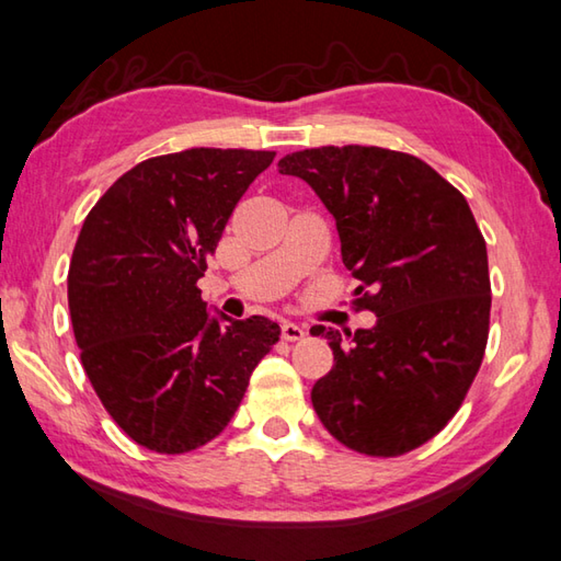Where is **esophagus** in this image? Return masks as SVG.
<instances>
[{
  "mask_svg": "<svg viewBox=\"0 0 561 561\" xmlns=\"http://www.w3.org/2000/svg\"><path fill=\"white\" fill-rule=\"evenodd\" d=\"M304 335H306V331H304L301 325L289 323V321L282 323V337L289 340V343H296V340H304Z\"/></svg>",
  "mask_w": 561,
  "mask_h": 561,
  "instance_id": "1",
  "label": "esophagus"
}]
</instances>
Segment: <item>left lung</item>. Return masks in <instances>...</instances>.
I'll return each instance as SVG.
<instances>
[{
  "label": "left lung",
  "instance_id": "obj_1",
  "mask_svg": "<svg viewBox=\"0 0 561 561\" xmlns=\"http://www.w3.org/2000/svg\"><path fill=\"white\" fill-rule=\"evenodd\" d=\"M333 214L357 311L377 325L355 335L316 325L333 369L313 409L337 443L399 457L453 421L486 353V240L462 196L431 164L377 146H323L279 160ZM312 333V331H311Z\"/></svg>",
  "mask_w": 561,
  "mask_h": 561
}]
</instances>
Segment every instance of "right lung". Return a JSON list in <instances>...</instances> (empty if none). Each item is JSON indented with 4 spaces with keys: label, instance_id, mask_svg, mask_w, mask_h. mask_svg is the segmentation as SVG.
<instances>
[{
    "label": "right lung",
    "instance_id": "1",
    "mask_svg": "<svg viewBox=\"0 0 561 561\" xmlns=\"http://www.w3.org/2000/svg\"><path fill=\"white\" fill-rule=\"evenodd\" d=\"M270 150L192 148L138 162L77 238L68 304L99 401L130 440L184 455L214 440L279 340L262 316L221 325L202 289L206 257Z\"/></svg>",
    "mask_w": 561,
    "mask_h": 561
}]
</instances>
